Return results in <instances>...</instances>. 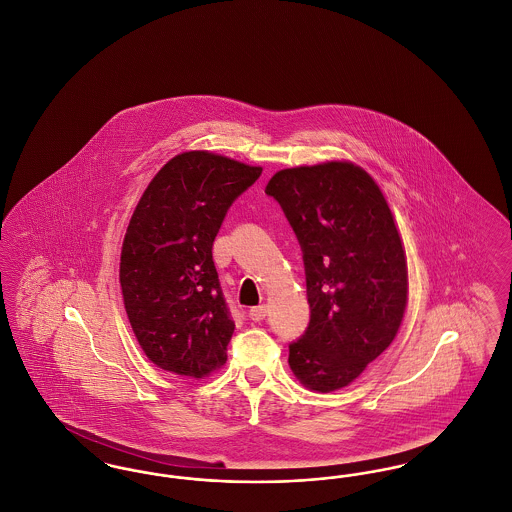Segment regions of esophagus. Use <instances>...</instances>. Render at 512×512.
<instances>
[{
  "label": "esophagus",
  "instance_id": "obj_1",
  "mask_svg": "<svg viewBox=\"0 0 512 512\" xmlns=\"http://www.w3.org/2000/svg\"><path fill=\"white\" fill-rule=\"evenodd\" d=\"M267 311V305H259V307H251L247 315H249L253 322H261V320H265V317H267Z\"/></svg>",
  "mask_w": 512,
  "mask_h": 512
}]
</instances>
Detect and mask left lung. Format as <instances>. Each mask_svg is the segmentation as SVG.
I'll list each match as a JSON object with an SVG mask.
<instances>
[{"mask_svg":"<svg viewBox=\"0 0 512 512\" xmlns=\"http://www.w3.org/2000/svg\"><path fill=\"white\" fill-rule=\"evenodd\" d=\"M265 192L305 261L311 322L288 363L307 390H341L390 347L407 309V255L388 199L351 161L282 169Z\"/></svg>","mask_w":512,"mask_h":512,"instance_id":"obj_1","label":"left lung"}]
</instances>
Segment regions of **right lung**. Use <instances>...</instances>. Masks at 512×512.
Returning a JSON list of instances; mask_svg holds the SVG:
<instances>
[{"label":"right lung","instance_id":"obj_1","mask_svg":"<svg viewBox=\"0 0 512 512\" xmlns=\"http://www.w3.org/2000/svg\"><path fill=\"white\" fill-rule=\"evenodd\" d=\"M261 172L192 149L147 184L124 234L119 280L132 332L153 365L201 380L226 363L234 322L211 249L228 207Z\"/></svg>","mask_w":512,"mask_h":512}]
</instances>
